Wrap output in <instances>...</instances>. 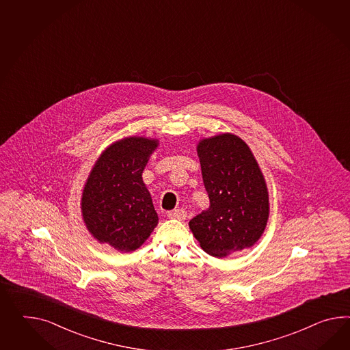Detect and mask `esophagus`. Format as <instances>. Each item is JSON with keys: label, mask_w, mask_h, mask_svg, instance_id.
I'll use <instances>...</instances> for the list:
<instances>
[{"label": "esophagus", "mask_w": 350, "mask_h": 350, "mask_svg": "<svg viewBox=\"0 0 350 350\" xmlns=\"http://www.w3.org/2000/svg\"><path fill=\"white\" fill-rule=\"evenodd\" d=\"M168 217L170 219H176V220H185L186 219V211L182 210V208L173 210L171 213H168Z\"/></svg>", "instance_id": "obj_1"}]
</instances>
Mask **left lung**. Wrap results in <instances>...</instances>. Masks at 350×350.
<instances>
[{
  "label": "left lung",
  "mask_w": 350,
  "mask_h": 350,
  "mask_svg": "<svg viewBox=\"0 0 350 350\" xmlns=\"http://www.w3.org/2000/svg\"><path fill=\"white\" fill-rule=\"evenodd\" d=\"M197 154L210 206L189 221V229L216 258L253 247L267 226L269 197L252 150L225 133L200 140Z\"/></svg>",
  "instance_id": "left-lung-1"
}]
</instances>
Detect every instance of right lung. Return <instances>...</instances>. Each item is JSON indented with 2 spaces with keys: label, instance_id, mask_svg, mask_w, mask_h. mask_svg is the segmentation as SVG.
Here are the masks:
<instances>
[{
  "label": "right lung",
  "instance_id": "right-lung-1",
  "mask_svg": "<svg viewBox=\"0 0 350 350\" xmlns=\"http://www.w3.org/2000/svg\"><path fill=\"white\" fill-rule=\"evenodd\" d=\"M159 142L124 137L103 150L82 192L81 210L88 231L122 253L144 244L158 224L143 171Z\"/></svg>",
  "mask_w": 350,
  "mask_h": 350
}]
</instances>
